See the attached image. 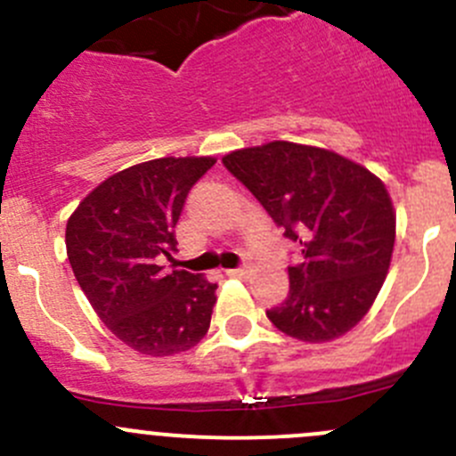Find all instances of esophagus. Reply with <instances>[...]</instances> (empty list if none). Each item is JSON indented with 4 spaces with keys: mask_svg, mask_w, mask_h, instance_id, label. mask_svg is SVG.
Masks as SVG:
<instances>
[{
    "mask_svg": "<svg viewBox=\"0 0 456 456\" xmlns=\"http://www.w3.org/2000/svg\"><path fill=\"white\" fill-rule=\"evenodd\" d=\"M227 273L232 275V278H245V275L249 273V269H247V266H238V269H229Z\"/></svg>",
    "mask_w": 456,
    "mask_h": 456,
    "instance_id": "1",
    "label": "esophagus"
}]
</instances>
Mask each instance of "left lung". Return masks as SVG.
Here are the masks:
<instances>
[{
    "instance_id": "obj_1",
    "label": "left lung",
    "mask_w": 456,
    "mask_h": 456,
    "mask_svg": "<svg viewBox=\"0 0 456 456\" xmlns=\"http://www.w3.org/2000/svg\"><path fill=\"white\" fill-rule=\"evenodd\" d=\"M223 165L300 245L289 296L266 317L311 344L348 333L369 314L393 256L395 211L384 183L335 151L289 141L232 151Z\"/></svg>"
}]
</instances>
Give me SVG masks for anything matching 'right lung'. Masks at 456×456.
Returning <instances> with one entry per match:
<instances>
[{
  "instance_id": "obj_1",
  "label": "right lung",
  "mask_w": 456,
  "mask_h": 456,
  "mask_svg": "<svg viewBox=\"0 0 456 456\" xmlns=\"http://www.w3.org/2000/svg\"><path fill=\"white\" fill-rule=\"evenodd\" d=\"M211 156L154 159L105 178L66 224L81 291L105 326L142 355L190 351L209 330L218 284L156 265L176 251L174 227Z\"/></svg>"
}]
</instances>
